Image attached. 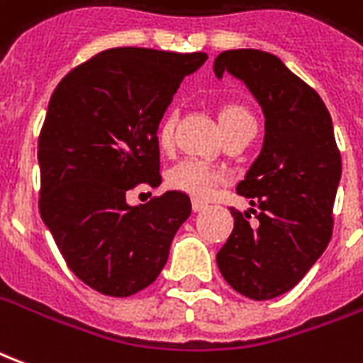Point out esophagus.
Listing matches in <instances>:
<instances>
[{"label":"esophagus","instance_id":"34e87169","mask_svg":"<svg viewBox=\"0 0 363 363\" xmlns=\"http://www.w3.org/2000/svg\"><path fill=\"white\" fill-rule=\"evenodd\" d=\"M204 208H208V202H204V200H198V198L192 200V210H194V212H202Z\"/></svg>","mask_w":363,"mask_h":363}]
</instances>
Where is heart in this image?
Masks as SVG:
<instances>
[{"label":"heart","instance_id":"1","mask_svg":"<svg viewBox=\"0 0 363 363\" xmlns=\"http://www.w3.org/2000/svg\"><path fill=\"white\" fill-rule=\"evenodd\" d=\"M220 122L225 134L235 130V128L245 126V124H255L251 112L237 103H228L221 106ZM173 132L174 114L169 112L159 122L157 128V143L163 150H167L173 142ZM218 182H220L218 171L204 161H198V159H184L181 163H177L167 174V184L171 189L194 198H208L213 192V189L218 186Z\"/></svg>","mask_w":363,"mask_h":363}]
</instances>
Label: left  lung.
<instances>
[{"label":"left lung","mask_w":363,"mask_h":363,"mask_svg":"<svg viewBox=\"0 0 363 363\" xmlns=\"http://www.w3.org/2000/svg\"><path fill=\"white\" fill-rule=\"evenodd\" d=\"M213 72L218 79H241L264 114L262 150L237 184L259 208L257 221L231 208L235 225L216 257L231 288L264 301L294 288L327 249L340 151L319 93L278 56L252 48L221 52Z\"/></svg>","instance_id":"8db88e82"}]
</instances>
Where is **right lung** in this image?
<instances>
[{
  "label": "right lung",
  "instance_id": "right-lung-1",
  "mask_svg": "<svg viewBox=\"0 0 363 363\" xmlns=\"http://www.w3.org/2000/svg\"><path fill=\"white\" fill-rule=\"evenodd\" d=\"M204 52L111 48L72 69L52 93L38 138L40 218L72 272L104 296L155 281L192 212L169 190L130 206L128 190L159 186L157 128Z\"/></svg>",
  "mask_w": 363,
  "mask_h": 363
}]
</instances>
